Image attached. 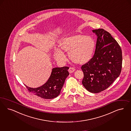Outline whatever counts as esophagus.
<instances>
[{"label":"esophagus","mask_w":131,"mask_h":131,"mask_svg":"<svg viewBox=\"0 0 131 131\" xmlns=\"http://www.w3.org/2000/svg\"><path fill=\"white\" fill-rule=\"evenodd\" d=\"M74 71H75L74 69L73 68H72V67H70L69 69V70H68L69 72H70V73H72V72H74Z\"/></svg>","instance_id":"1"}]
</instances>
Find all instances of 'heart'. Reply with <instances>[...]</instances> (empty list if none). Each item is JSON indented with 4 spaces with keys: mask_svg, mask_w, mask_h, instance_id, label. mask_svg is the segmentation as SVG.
Returning <instances> with one entry per match:
<instances>
[{
    "mask_svg": "<svg viewBox=\"0 0 131 131\" xmlns=\"http://www.w3.org/2000/svg\"><path fill=\"white\" fill-rule=\"evenodd\" d=\"M95 41L90 36L81 34L70 36L60 41V51L54 50L55 59L60 62H64L66 59L63 52H68L70 59L73 62L84 64L90 60L95 48Z\"/></svg>",
    "mask_w": 131,
    "mask_h": 131,
    "instance_id": "1",
    "label": "heart"
}]
</instances>
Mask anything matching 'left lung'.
Returning <instances> with one entry per match:
<instances>
[{"mask_svg":"<svg viewBox=\"0 0 131 131\" xmlns=\"http://www.w3.org/2000/svg\"><path fill=\"white\" fill-rule=\"evenodd\" d=\"M92 31L97 36L95 53L82 66V83L86 90L97 93L108 88L119 77L122 56L120 46L108 32L103 28Z\"/></svg>","mask_w":131,"mask_h":131,"instance_id":"1","label":"left lung"}]
</instances>
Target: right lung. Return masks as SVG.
<instances>
[{"instance_id": "add662e5", "label": "right lung", "mask_w": 131, "mask_h": 131, "mask_svg": "<svg viewBox=\"0 0 131 131\" xmlns=\"http://www.w3.org/2000/svg\"><path fill=\"white\" fill-rule=\"evenodd\" d=\"M69 69L68 67L53 68L49 79L44 85L35 89L27 86L26 88L29 92L41 98L51 99L56 98L60 94L65 79L69 74Z\"/></svg>"}]
</instances>
